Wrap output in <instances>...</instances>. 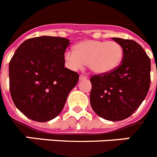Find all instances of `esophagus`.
I'll use <instances>...</instances> for the list:
<instances>
[{"label":"esophagus","instance_id":"esophagus-1","mask_svg":"<svg viewBox=\"0 0 157 157\" xmlns=\"http://www.w3.org/2000/svg\"><path fill=\"white\" fill-rule=\"evenodd\" d=\"M86 78H87V76L84 75H81L79 76L80 80H84V79H86Z\"/></svg>","mask_w":157,"mask_h":157}]
</instances>
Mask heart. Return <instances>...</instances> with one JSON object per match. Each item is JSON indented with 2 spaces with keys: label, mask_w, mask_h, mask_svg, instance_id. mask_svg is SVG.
<instances>
[{
  "label": "heart",
  "mask_w": 157,
  "mask_h": 157,
  "mask_svg": "<svg viewBox=\"0 0 157 157\" xmlns=\"http://www.w3.org/2000/svg\"><path fill=\"white\" fill-rule=\"evenodd\" d=\"M123 49L116 41L86 40L78 43L74 51L65 52L69 67L77 70L88 64L94 74L105 75L116 70L121 63Z\"/></svg>",
  "instance_id": "obj_1"
}]
</instances>
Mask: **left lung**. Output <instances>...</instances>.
<instances>
[{
    "label": "left lung",
    "instance_id": "8db88e82",
    "mask_svg": "<svg viewBox=\"0 0 157 157\" xmlns=\"http://www.w3.org/2000/svg\"><path fill=\"white\" fill-rule=\"evenodd\" d=\"M123 49L122 63L105 75L91 76L90 105L105 120L120 121L130 117L145 100L150 86V58L133 40L112 37Z\"/></svg>",
    "mask_w": 157,
    "mask_h": 157
}]
</instances>
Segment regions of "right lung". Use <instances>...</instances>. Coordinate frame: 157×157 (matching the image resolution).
I'll use <instances>...</instances> for the list:
<instances>
[{"label":"right lung","instance_id":"right-lung-1","mask_svg":"<svg viewBox=\"0 0 157 157\" xmlns=\"http://www.w3.org/2000/svg\"><path fill=\"white\" fill-rule=\"evenodd\" d=\"M70 40L32 37L23 41L9 62V90L14 104L27 118L47 122L61 112L78 81L77 72L64 67Z\"/></svg>","mask_w":157,"mask_h":157}]
</instances>
